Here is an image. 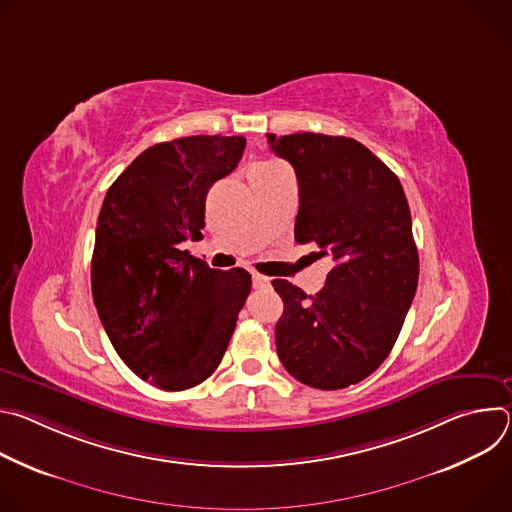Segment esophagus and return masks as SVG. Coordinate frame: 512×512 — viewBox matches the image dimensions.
<instances>
[{"label":"esophagus","instance_id":"34e87169","mask_svg":"<svg viewBox=\"0 0 512 512\" xmlns=\"http://www.w3.org/2000/svg\"><path fill=\"white\" fill-rule=\"evenodd\" d=\"M253 287H255V289H265V287H271V279H269V277H265V275L253 273Z\"/></svg>","mask_w":512,"mask_h":512}]
</instances>
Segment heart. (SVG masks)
I'll list each match as a JSON object with an SVG mask.
<instances>
[{
    "label": "heart",
    "mask_w": 512,
    "mask_h": 512,
    "mask_svg": "<svg viewBox=\"0 0 512 512\" xmlns=\"http://www.w3.org/2000/svg\"><path fill=\"white\" fill-rule=\"evenodd\" d=\"M269 166H275V164H261V166H257V168H269Z\"/></svg>",
    "instance_id": "heart-1"
}]
</instances>
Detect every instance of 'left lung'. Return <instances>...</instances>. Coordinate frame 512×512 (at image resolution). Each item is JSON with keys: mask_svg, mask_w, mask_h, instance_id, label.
I'll list each match as a JSON object with an SVG mask.
<instances>
[{"mask_svg": "<svg viewBox=\"0 0 512 512\" xmlns=\"http://www.w3.org/2000/svg\"><path fill=\"white\" fill-rule=\"evenodd\" d=\"M296 170V241L318 245L334 267L316 296L273 279L283 300L275 344L300 383L336 391L360 383L389 356L415 298L419 257L399 178L352 137L267 133Z\"/></svg>", "mask_w": 512, "mask_h": 512, "instance_id": "1", "label": "left lung"}]
</instances>
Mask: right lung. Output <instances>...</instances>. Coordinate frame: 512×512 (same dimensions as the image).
<instances>
[{
  "mask_svg": "<svg viewBox=\"0 0 512 512\" xmlns=\"http://www.w3.org/2000/svg\"><path fill=\"white\" fill-rule=\"evenodd\" d=\"M243 150V135L156 143L105 194L91 261L95 308L121 360L158 389L184 391L216 371L251 291L245 269H210L182 251L202 239L206 194Z\"/></svg>",
  "mask_w": 512,
  "mask_h": 512,
  "instance_id": "obj_1",
  "label": "right lung"
}]
</instances>
